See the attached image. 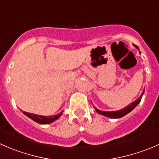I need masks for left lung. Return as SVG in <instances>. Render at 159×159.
<instances>
[{"label":"left lung","mask_w":159,"mask_h":159,"mask_svg":"<svg viewBox=\"0 0 159 159\" xmlns=\"http://www.w3.org/2000/svg\"><path fill=\"white\" fill-rule=\"evenodd\" d=\"M139 50V49H138ZM141 53V52H140ZM144 90L143 91V92L141 93V96L139 97V98H138L137 100H135L134 102H133L132 103H130V104H129L128 106H126L125 108H124V109H120V110H117V111H111V112H109V111H102V110H99V109H96V108L94 106V108L95 109V110L97 111V112H98L99 114H101V115H103L105 116H107V117H109V118H120V117H123L125 115H127V113H129L130 112H131L132 110H133L134 109L135 107H136L137 106H138V104L140 103V102H141V98H142L143 95H144Z\"/></svg>","instance_id":"left-lung-1"}]
</instances>
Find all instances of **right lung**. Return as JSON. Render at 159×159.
Instances as JSON below:
<instances>
[{
    "mask_svg": "<svg viewBox=\"0 0 159 159\" xmlns=\"http://www.w3.org/2000/svg\"><path fill=\"white\" fill-rule=\"evenodd\" d=\"M23 113H24L25 116H27L28 117H29L30 119H32L33 121L38 123V124H50V123H53V121L57 120V119L62 115L63 112H61V113L59 114H57V115L53 116H39V115H37V114H33V113H30V112H23Z\"/></svg>",
    "mask_w": 159,
    "mask_h": 159,
    "instance_id": "add662e5",
    "label": "right lung"
}]
</instances>
